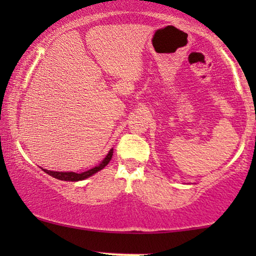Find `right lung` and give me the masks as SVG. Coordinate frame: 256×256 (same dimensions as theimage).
Returning a JSON list of instances; mask_svg holds the SVG:
<instances>
[{"instance_id": "1", "label": "right lung", "mask_w": 256, "mask_h": 256, "mask_svg": "<svg viewBox=\"0 0 256 256\" xmlns=\"http://www.w3.org/2000/svg\"><path fill=\"white\" fill-rule=\"evenodd\" d=\"M112 155H113V149H110V152L107 154V156L104 158V161H102L101 164H100L98 166L94 167V168L89 170V171L86 172H83V173H74V172H55V171H48V170H44L42 168L44 172L48 173L49 176H52V177L54 178H58L60 179V180H68V182H78V180H83V179L90 177V176L95 174L96 172L101 171L102 168H104L106 166L108 165V162L110 161L112 158Z\"/></svg>"}]
</instances>
